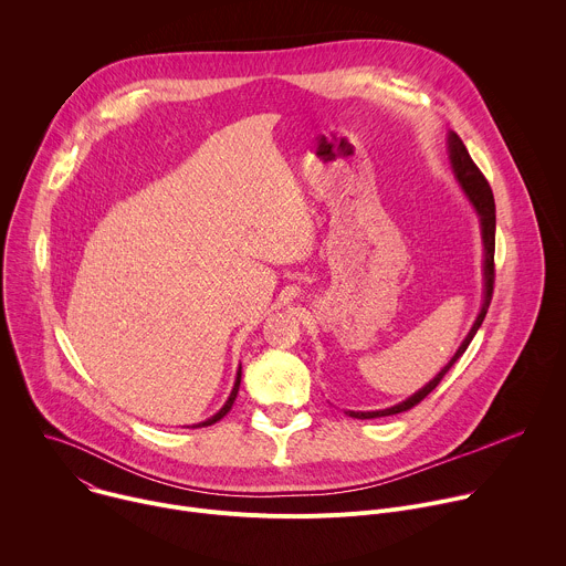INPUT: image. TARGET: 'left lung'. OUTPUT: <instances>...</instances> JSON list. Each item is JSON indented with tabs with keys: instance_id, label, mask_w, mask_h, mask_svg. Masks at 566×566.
I'll use <instances>...</instances> for the list:
<instances>
[{
	"instance_id": "obj_1",
	"label": "left lung",
	"mask_w": 566,
	"mask_h": 566,
	"mask_svg": "<svg viewBox=\"0 0 566 566\" xmlns=\"http://www.w3.org/2000/svg\"><path fill=\"white\" fill-rule=\"evenodd\" d=\"M448 158H450L452 175H454L457 184L461 186L463 195L468 197L470 206L474 208V212L479 217V228H481V241H483V300H481L479 315L472 322V327H470L468 336L463 338V343L459 345L457 354L450 358V363L426 387H421L410 398L400 400V402H396V406L385 408V410H376V412L347 410L345 415L352 417V419H378V417H391V415H398V412L412 410L417 402H421L441 382V378L450 371V367L463 356L470 340L479 332L483 317H486V313H489V306H491V300H493V284H495V199H493V190H491L486 177H483L479 172V168L474 166V160L470 158L463 140L454 132L448 134Z\"/></svg>"
}]
</instances>
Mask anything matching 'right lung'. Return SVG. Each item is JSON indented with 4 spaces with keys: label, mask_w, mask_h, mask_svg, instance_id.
Instances as JSON below:
<instances>
[{
    "label": "right lung",
    "mask_w": 566,
    "mask_h": 566,
    "mask_svg": "<svg viewBox=\"0 0 566 566\" xmlns=\"http://www.w3.org/2000/svg\"><path fill=\"white\" fill-rule=\"evenodd\" d=\"M239 382H241V365H239V371H237V378H234V385H232V391H230V396H228V400L223 402V408L214 415V417H210V419H206V421H201V423H197V426H192V428H206V426H212V423H217L219 419H223L228 412H230V408H232V402H234V398H237V391H239Z\"/></svg>",
    "instance_id": "1"
}]
</instances>
